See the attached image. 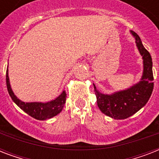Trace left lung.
Here are the masks:
<instances>
[{"mask_svg": "<svg viewBox=\"0 0 159 159\" xmlns=\"http://www.w3.org/2000/svg\"><path fill=\"white\" fill-rule=\"evenodd\" d=\"M135 39L136 46L143 58V74L140 81L125 90L112 94H103L94 90L97 99V106L102 113L115 120H124L133 116L145 106L151 97L153 89V62L150 53L143 47L139 36L130 30Z\"/></svg>", "mask_w": 159, "mask_h": 159, "instance_id": "left-lung-1", "label": "left lung"}]
</instances>
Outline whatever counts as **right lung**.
Listing matches in <instances>:
<instances>
[{
    "instance_id": "obj_1",
    "label": "right lung",
    "mask_w": 159,
    "mask_h": 159,
    "mask_svg": "<svg viewBox=\"0 0 159 159\" xmlns=\"http://www.w3.org/2000/svg\"><path fill=\"white\" fill-rule=\"evenodd\" d=\"M8 68L6 70V86L8 90L9 95L11 99L20 108L27 113L31 117L39 120H45L48 119L53 118L62 111L65 102L67 94L65 91H62L61 94L53 101L48 102H22L16 97L11 89L10 84V79L8 76Z\"/></svg>"
}]
</instances>
